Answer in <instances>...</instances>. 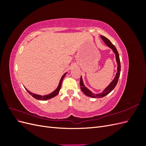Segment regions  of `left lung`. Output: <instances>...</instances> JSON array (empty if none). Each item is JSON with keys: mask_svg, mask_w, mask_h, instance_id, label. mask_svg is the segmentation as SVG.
<instances>
[{"mask_svg": "<svg viewBox=\"0 0 146 146\" xmlns=\"http://www.w3.org/2000/svg\"><path fill=\"white\" fill-rule=\"evenodd\" d=\"M100 37L102 39V40L104 41V42L106 44H107L110 48H111L113 50V52L115 54L116 62H117V71L115 77H114V78L113 79V80L111 83H110V85L107 88H106L102 92H100V93H99V94H93L90 90H88V88L85 85H84L82 78L81 76L80 83L81 90L83 92V93L85 94L86 96H88L89 97H91V98H103V97L108 94L110 92H111L117 85L118 80H119V76H120V73H121L120 59H119V55L118 52L116 49V48L113 44L111 42V41H110L108 39H107V38L104 36H100Z\"/></svg>", "mask_w": 146, "mask_h": 146, "instance_id": "left-lung-1", "label": "left lung"}]
</instances>
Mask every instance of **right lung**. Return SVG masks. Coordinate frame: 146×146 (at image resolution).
I'll list each match as a JSON object with an SVG mask.
<instances>
[{"mask_svg": "<svg viewBox=\"0 0 146 146\" xmlns=\"http://www.w3.org/2000/svg\"><path fill=\"white\" fill-rule=\"evenodd\" d=\"M67 72H66L63 76H62V77L61 78V80L60 81V83H59V85L58 86V87L56 88V89L53 91L52 92H51L50 94H48L47 95H44V96H41V95H38V94H34V93H32V92H31L30 91H29L28 90H27L25 88V90L27 91V92H29V93L32 96V97H33V98L35 99H38V100H48V99H50L51 98H54L55 96H56L57 94H58V92L60 90V88H61V83H62V81L63 80V78L64 77V76H66V74Z\"/></svg>", "mask_w": 146, "mask_h": 146, "instance_id": "right-lung-1", "label": "right lung"}]
</instances>
